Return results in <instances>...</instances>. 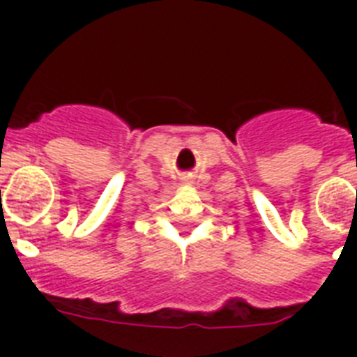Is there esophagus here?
<instances>
[{
	"label": "esophagus",
	"instance_id": "obj_1",
	"mask_svg": "<svg viewBox=\"0 0 357 357\" xmlns=\"http://www.w3.org/2000/svg\"><path fill=\"white\" fill-rule=\"evenodd\" d=\"M185 181H189V179H192V174H187V176H185Z\"/></svg>",
	"mask_w": 357,
	"mask_h": 357
}]
</instances>
